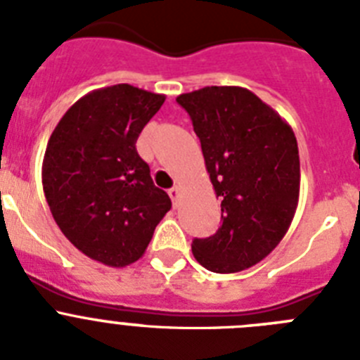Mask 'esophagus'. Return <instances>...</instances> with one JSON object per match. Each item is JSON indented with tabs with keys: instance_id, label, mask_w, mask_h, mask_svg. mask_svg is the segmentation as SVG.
I'll list each match as a JSON object with an SVG mask.
<instances>
[{
	"instance_id": "34e87169",
	"label": "esophagus",
	"mask_w": 360,
	"mask_h": 360,
	"mask_svg": "<svg viewBox=\"0 0 360 360\" xmlns=\"http://www.w3.org/2000/svg\"><path fill=\"white\" fill-rule=\"evenodd\" d=\"M180 195H182V189H180V187H178V186L171 187V189H169V196H171V200H173L174 205H176L178 200H180Z\"/></svg>"
}]
</instances>
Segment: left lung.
<instances>
[{
  "label": "left lung",
  "instance_id": "left-lung-1",
  "mask_svg": "<svg viewBox=\"0 0 360 360\" xmlns=\"http://www.w3.org/2000/svg\"><path fill=\"white\" fill-rule=\"evenodd\" d=\"M176 103L193 120L224 219L216 234L193 241V254L218 274L250 269L278 247L297 209L294 131L241 86H205Z\"/></svg>",
  "mask_w": 360,
  "mask_h": 360
}]
</instances>
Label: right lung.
Returning <instances> with one entry per match:
<instances>
[{
    "mask_svg": "<svg viewBox=\"0 0 360 360\" xmlns=\"http://www.w3.org/2000/svg\"><path fill=\"white\" fill-rule=\"evenodd\" d=\"M164 101L131 84L98 88L50 135L41 173L50 211L73 247L103 265L122 269L141 259L171 209L135 148Z\"/></svg>",
    "mask_w": 360,
    "mask_h": 360,
    "instance_id": "1",
    "label": "right lung"
}]
</instances>
